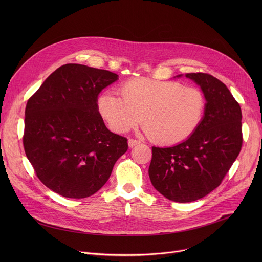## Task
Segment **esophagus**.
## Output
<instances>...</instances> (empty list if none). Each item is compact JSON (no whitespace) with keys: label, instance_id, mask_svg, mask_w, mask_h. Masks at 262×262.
<instances>
[{"label":"esophagus","instance_id":"obj_1","mask_svg":"<svg viewBox=\"0 0 262 262\" xmlns=\"http://www.w3.org/2000/svg\"><path fill=\"white\" fill-rule=\"evenodd\" d=\"M140 143H141V142L138 141V140H134V139H129V140H128V146H129L130 148L135 147L136 145H139Z\"/></svg>","mask_w":262,"mask_h":262}]
</instances>
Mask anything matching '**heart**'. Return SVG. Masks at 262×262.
<instances>
[{
	"instance_id": "1",
	"label": "heart",
	"mask_w": 262,
	"mask_h": 262,
	"mask_svg": "<svg viewBox=\"0 0 262 262\" xmlns=\"http://www.w3.org/2000/svg\"><path fill=\"white\" fill-rule=\"evenodd\" d=\"M119 94L104 92L97 101L110 128L123 134L142 118L149 137L163 145H175L192 137L207 107L202 90L178 82L133 79L120 86Z\"/></svg>"
}]
</instances>
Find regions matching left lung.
Masks as SVG:
<instances>
[{
	"label": "left lung",
	"instance_id": "1",
	"mask_svg": "<svg viewBox=\"0 0 262 262\" xmlns=\"http://www.w3.org/2000/svg\"><path fill=\"white\" fill-rule=\"evenodd\" d=\"M185 77L197 83L206 96L203 121L192 137L178 145L154 146L148 170L155 189L180 203L201 199L217 188L243 145L242 110L226 85L204 72Z\"/></svg>",
	"mask_w": 262,
	"mask_h": 262
}]
</instances>
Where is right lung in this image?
I'll list each match as a JSON object with an SVG mask.
<instances>
[{
  "instance_id": "1",
  "label": "right lung",
  "mask_w": 262,
  "mask_h": 262,
  "mask_svg": "<svg viewBox=\"0 0 262 262\" xmlns=\"http://www.w3.org/2000/svg\"><path fill=\"white\" fill-rule=\"evenodd\" d=\"M118 74L82 64L56 69L28 100L23 143L39 180L53 192L81 199L100 190L127 139L110 132L97 97Z\"/></svg>"
}]
</instances>
